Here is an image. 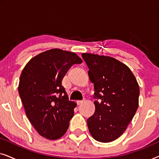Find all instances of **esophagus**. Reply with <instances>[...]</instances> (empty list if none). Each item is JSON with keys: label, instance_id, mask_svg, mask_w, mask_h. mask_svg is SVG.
Wrapping results in <instances>:
<instances>
[{"label": "esophagus", "instance_id": "1", "mask_svg": "<svg viewBox=\"0 0 159 159\" xmlns=\"http://www.w3.org/2000/svg\"><path fill=\"white\" fill-rule=\"evenodd\" d=\"M83 100H80V101H77V103L78 104V105H80V104H81V103H83Z\"/></svg>", "mask_w": 159, "mask_h": 159}]
</instances>
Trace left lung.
Here are the masks:
<instances>
[{
  "label": "left lung",
  "mask_w": 159,
  "mask_h": 159,
  "mask_svg": "<svg viewBox=\"0 0 159 159\" xmlns=\"http://www.w3.org/2000/svg\"><path fill=\"white\" fill-rule=\"evenodd\" d=\"M82 56L96 99L94 114L87 119L89 131L95 140L111 142L124 133L135 114L138 83L129 67L114 58L93 53Z\"/></svg>",
  "instance_id": "8db88e82"
}]
</instances>
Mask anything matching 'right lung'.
Returning a JSON list of instances; mask_svg holds the SVG:
<instances>
[{"mask_svg":"<svg viewBox=\"0 0 159 159\" xmlns=\"http://www.w3.org/2000/svg\"><path fill=\"white\" fill-rule=\"evenodd\" d=\"M82 62L75 53L54 48L34 56L22 70L19 96L28 119L43 138L57 140L68 129L76 103L69 101L61 82L70 67Z\"/></svg>","mask_w":159,"mask_h":159,"instance_id":"1","label":"right lung"}]
</instances>
